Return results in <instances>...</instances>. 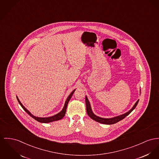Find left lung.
<instances>
[{"label": "left lung", "instance_id": "1", "mask_svg": "<svg viewBox=\"0 0 159 159\" xmlns=\"http://www.w3.org/2000/svg\"><path fill=\"white\" fill-rule=\"evenodd\" d=\"M139 99H138L137 102L134 104V105L131 108V109H130L128 111H127V113L117 116L113 117H111V118H104V117H101L95 115L93 112L92 111L91 106L90 104V102L87 97V96H85V104H86V110H87V115L89 116V117L92 119L93 120H95L98 122L103 124H107V125H111V124H116L117 122H118L119 121L122 120L123 119H124L125 117L127 116L138 105V102H139Z\"/></svg>", "mask_w": 159, "mask_h": 159}]
</instances>
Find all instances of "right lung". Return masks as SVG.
<instances>
[{"instance_id": "1", "label": "right lung", "mask_w": 159, "mask_h": 159, "mask_svg": "<svg viewBox=\"0 0 159 159\" xmlns=\"http://www.w3.org/2000/svg\"><path fill=\"white\" fill-rule=\"evenodd\" d=\"M75 90H76V89H74V90L70 93V94L69 95V96L67 97V98L66 100V102H65V104H64L63 108L62 110H61L60 112H59L58 113H57V114H56V115H53V116H52L46 117H37L34 116L32 113H31V112H30L29 110H28L23 106V105L21 104V102H20V100H19V99L18 98V97H17V96H16V97H17V101H18L19 104L21 106V107L23 108V109L30 116L32 117V118H34L35 120H37V121L39 122H41V123H49V122H53V121H56V120H60V119H61L64 116V115H65V114H66V109H67V104H68V103H69V101L70 99H71V98H72V96L73 95V94H74Z\"/></svg>"}]
</instances>
